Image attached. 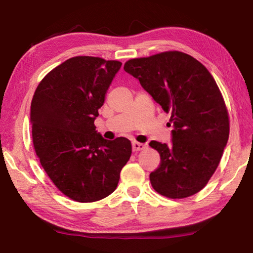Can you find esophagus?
I'll list each match as a JSON object with an SVG mask.
<instances>
[{"instance_id": "esophagus-1", "label": "esophagus", "mask_w": 253, "mask_h": 253, "mask_svg": "<svg viewBox=\"0 0 253 253\" xmlns=\"http://www.w3.org/2000/svg\"><path fill=\"white\" fill-rule=\"evenodd\" d=\"M131 147H132V151H134V152H138V151H142V149L145 148V145L142 144V143L134 142L131 144Z\"/></svg>"}]
</instances>
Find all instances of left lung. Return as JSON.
Returning a JSON list of instances; mask_svg holds the SVG:
<instances>
[{"label":"left lung","mask_w":253,"mask_h":253,"mask_svg":"<svg viewBox=\"0 0 253 253\" xmlns=\"http://www.w3.org/2000/svg\"><path fill=\"white\" fill-rule=\"evenodd\" d=\"M124 70L170 114L172 143H149L161 156L149 174L154 190L170 199L198 193L215 172L229 139V114L215 80L179 51L128 60Z\"/></svg>","instance_id":"obj_1"}]
</instances>
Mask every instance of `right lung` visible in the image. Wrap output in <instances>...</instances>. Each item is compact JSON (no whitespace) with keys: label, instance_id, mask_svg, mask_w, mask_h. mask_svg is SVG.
Wrapping results in <instances>:
<instances>
[{"label":"right lung","instance_id":"add662e5","mask_svg":"<svg viewBox=\"0 0 253 253\" xmlns=\"http://www.w3.org/2000/svg\"><path fill=\"white\" fill-rule=\"evenodd\" d=\"M121 67L87 55L68 59L42 79L32 98L37 156L54 185L77 202L113 193L131 155L129 140L105 139L93 124Z\"/></svg>","mask_w":253,"mask_h":253}]
</instances>
